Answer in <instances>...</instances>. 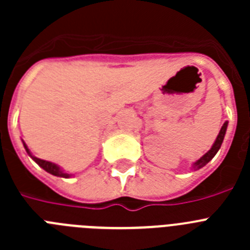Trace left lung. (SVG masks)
I'll list each match as a JSON object with an SVG mask.
<instances>
[{"mask_svg":"<svg viewBox=\"0 0 250 250\" xmlns=\"http://www.w3.org/2000/svg\"><path fill=\"white\" fill-rule=\"evenodd\" d=\"M227 127H228V121H225V123L223 124L222 129H220L219 134H218V136H216L215 141H214V144H213V146L210 147V150H209L208 152H205L204 155H203L199 160H196L195 163H194L193 169L198 170V169H200V167H205V165H207L208 163H209V161H210L214 156H215V154L219 151L220 146H222V143H223V140H224L225 132H227Z\"/></svg>","mask_w":250,"mask_h":250,"instance_id":"8db88e82","label":"left lung"}]
</instances>
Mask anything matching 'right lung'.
<instances>
[{"label": "right lung", "instance_id": "1", "mask_svg": "<svg viewBox=\"0 0 250 250\" xmlns=\"http://www.w3.org/2000/svg\"><path fill=\"white\" fill-rule=\"evenodd\" d=\"M22 143H23V146H25V149H26V151H27L28 155H30L31 158H32V160H34L35 163H36V164H39L40 167H42V169L45 170V171H47V173L52 174V175H55V176H61V178H70V176H71V174L65 173V171H63V170L61 169V167H60L59 165L55 164V163H51V161L42 160V159H39V158H36V156L32 155V154H31V151H30V149H28V147H27V145L25 144V141L22 140Z\"/></svg>", "mask_w": 250, "mask_h": 250}]
</instances>
